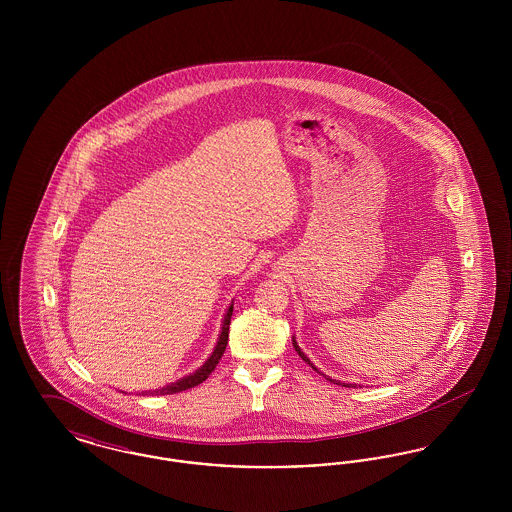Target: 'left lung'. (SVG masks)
<instances>
[{"label": "left lung", "instance_id": "obj_1", "mask_svg": "<svg viewBox=\"0 0 512 512\" xmlns=\"http://www.w3.org/2000/svg\"><path fill=\"white\" fill-rule=\"evenodd\" d=\"M293 347H295V351H297V353H299V357H301V359H303V361H305V363H309V365L313 366V363H311V361H309V359H307V355H305V353H303V351H301V349H299V345H297V343H295V340H293ZM313 368H315V366H313ZM315 370H317V368H315ZM330 382H334V380H330ZM343 386H345V388H355V386H353V384H343Z\"/></svg>", "mask_w": 512, "mask_h": 512}]
</instances>
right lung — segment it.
<instances>
[{"mask_svg": "<svg viewBox=\"0 0 512 512\" xmlns=\"http://www.w3.org/2000/svg\"><path fill=\"white\" fill-rule=\"evenodd\" d=\"M232 311H234V307L230 305V309L226 311V317H224V324H222L219 343H217V347H215L213 355L209 357V361H207L205 365L201 366L197 372H194V374H190V376H186V378L178 380L176 384H171V386H167V388H163V390L153 391V393H159V395L180 393V391L190 390V388L199 386L201 382H205V380L209 378V374H211V372L217 368V365H219L220 357H222V353H224V349H226V343H228V332H230V318H232Z\"/></svg>", "mask_w": 512, "mask_h": 512, "instance_id": "obj_1", "label": "right lung"}]
</instances>
